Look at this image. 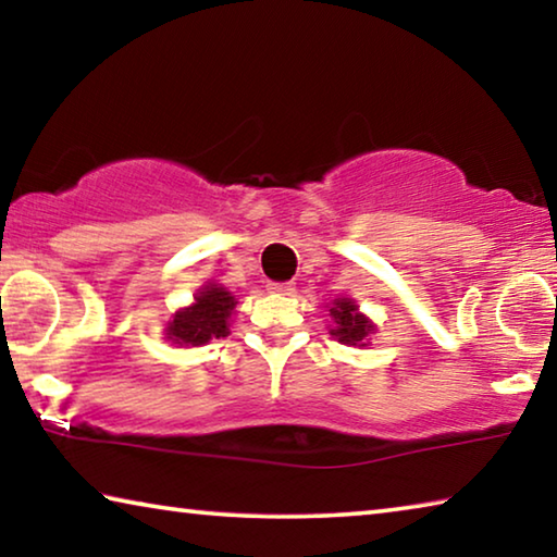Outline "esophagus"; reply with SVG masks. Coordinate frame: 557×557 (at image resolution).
Segmentation results:
<instances>
[{
    "mask_svg": "<svg viewBox=\"0 0 557 557\" xmlns=\"http://www.w3.org/2000/svg\"><path fill=\"white\" fill-rule=\"evenodd\" d=\"M268 289L275 292V295H292L295 292V282H270Z\"/></svg>",
    "mask_w": 557,
    "mask_h": 557,
    "instance_id": "1",
    "label": "esophagus"
}]
</instances>
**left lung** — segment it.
I'll return each mask as SVG.
<instances>
[{
  "label": "left lung",
  "instance_id": "1",
  "mask_svg": "<svg viewBox=\"0 0 557 557\" xmlns=\"http://www.w3.org/2000/svg\"><path fill=\"white\" fill-rule=\"evenodd\" d=\"M329 317H332L329 334H332L338 344L346 346H369V338L375 334V329H379L361 309H358L356 299L351 297H336L332 301V307H329Z\"/></svg>",
  "mask_w": 557,
  "mask_h": 557
}]
</instances>
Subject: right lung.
<instances>
[{
	"label": "right lung",
	"mask_w": 557,
	"mask_h": 557,
	"mask_svg": "<svg viewBox=\"0 0 557 557\" xmlns=\"http://www.w3.org/2000/svg\"><path fill=\"white\" fill-rule=\"evenodd\" d=\"M238 299L233 292L225 289L219 282H206L194 295L188 307H178L169 319L164 329V338L174 346H203L213 338L228 336L231 322Z\"/></svg>",
	"instance_id": "1"
}]
</instances>
